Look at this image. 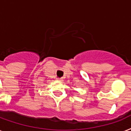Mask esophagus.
<instances>
[{"instance_id":"1","label":"esophagus","mask_w":131,"mask_h":131,"mask_svg":"<svg viewBox=\"0 0 131 131\" xmlns=\"http://www.w3.org/2000/svg\"><path fill=\"white\" fill-rule=\"evenodd\" d=\"M56 79L57 81H62V78H59V77H57V78H56Z\"/></svg>"}]
</instances>
